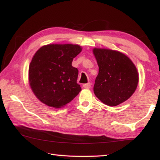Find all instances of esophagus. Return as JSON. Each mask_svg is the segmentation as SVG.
Here are the masks:
<instances>
[{
	"mask_svg": "<svg viewBox=\"0 0 160 160\" xmlns=\"http://www.w3.org/2000/svg\"><path fill=\"white\" fill-rule=\"evenodd\" d=\"M91 85H92V84H91L90 82L84 84V85H83V88H86V89H90V88H91Z\"/></svg>",
	"mask_w": 160,
	"mask_h": 160,
	"instance_id": "34e87169",
	"label": "esophagus"
}]
</instances>
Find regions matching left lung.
I'll list each match as a JSON object with an SVG mask.
<instances>
[{
    "label": "left lung",
    "mask_w": 160,
    "mask_h": 160,
    "mask_svg": "<svg viewBox=\"0 0 160 160\" xmlns=\"http://www.w3.org/2000/svg\"><path fill=\"white\" fill-rule=\"evenodd\" d=\"M93 53L99 66L94 94L110 107L126 101L134 93L138 83V73L133 63L118 51L94 48Z\"/></svg>",
    "instance_id": "8db88e82"
}]
</instances>
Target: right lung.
Here are the masks:
<instances>
[{
    "mask_svg": "<svg viewBox=\"0 0 160 160\" xmlns=\"http://www.w3.org/2000/svg\"><path fill=\"white\" fill-rule=\"evenodd\" d=\"M81 51L79 45L48 44L35 53L29 67V82L37 99L61 108L79 94L78 70L72 62Z\"/></svg>",
    "mask_w": 160,
    "mask_h": 160,
    "instance_id": "add662e5",
    "label": "right lung"
}]
</instances>
